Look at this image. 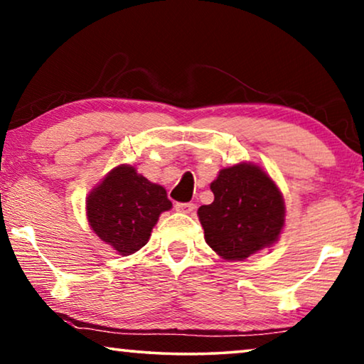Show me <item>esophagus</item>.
I'll return each instance as SVG.
<instances>
[{
	"instance_id": "1",
	"label": "esophagus",
	"mask_w": 364,
	"mask_h": 364,
	"mask_svg": "<svg viewBox=\"0 0 364 364\" xmlns=\"http://www.w3.org/2000/svg\"><path fill=\"white\" fill-rule=\"evenodd\" d=\"M175 209L178 213H184V214H189L194 211V204L193 203H176L175 204Z\"/></svg>"
}]
</instances>
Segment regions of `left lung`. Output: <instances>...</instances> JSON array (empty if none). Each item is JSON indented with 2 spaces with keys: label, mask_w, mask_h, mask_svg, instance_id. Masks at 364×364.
<instances>
[{
  "label": "left lung",
  "mask_w": 364,
  "mask_h": 364,
  "mask_svg": "<svg viewBox=\"0 0 364 364\" xmlns=\"http://www.w3.org/2000/svg\"><path fill=\"white\" fill-rule=\"evenodd\" d=\"M214 201L198 209L204 239L226 260H244L270 247L285 223L282 193L267 173L252 163L219 171L211 183Z\"/></svg>",
  "instance_id": "8db88e82"
}]
</instances>
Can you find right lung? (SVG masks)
<instances>
[{"label": "right lung", "instance_id": "right-lung-1", "mask_svg": "<svg viewBox=\"0 0 364 364\" xmlns=\"http://www.w3.org/2000/svg\"><path fill=\"white\" fill-rule=\"evenodd\" d=\"M87 219L99 237L120 255H130L148 242L163 211L171 209L166 189L120 165L92 189Z\"/></svg>", "mask_w": 364, "mask_h": 364}]
</instances>
